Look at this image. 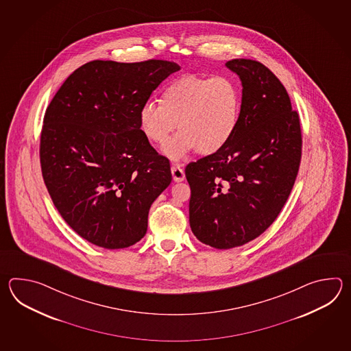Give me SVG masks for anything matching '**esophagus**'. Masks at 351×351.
<instances>
[{
    "instance_id": "esophagus-1",
    "label": "esophagus",
    "mask_w": 351,
    "mask_h": 351,
    "mask_svg": "<svg viewBox=\"0 0 351 351\" xmlns=\"http://www.w3.org/2000/svg\"><path fill=\"white\" fill-rule=\"evenodd\" d=\"M172 176L174 182H183L186 178L184 171L180 165H174L172 167Z\"/></svg>"
}]
</instances>
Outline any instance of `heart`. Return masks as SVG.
I'll list each match as a JSON object with an SVG mask.
<instances>
[{"mask_svg":"<svg viewBox=\"0 0 351 351\" xmlns=\"http://www.w3.org/2000/svg\"><path fill=\"white\" fill-rule=\"evenodd\" d=\"M242 93L228 76L186 74L169 82L157 101H147L139 110L142 134L163 147L174 130L180 132L165 147L172 159L191 150L210 156L223 149L239 127Z\"/></svg>","mask_w":351,"mask_h":351,"instance_id":"heart-1","label":"heart"}]
</instances>
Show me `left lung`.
Segmentation results:
<instances>
[{"instance_id": "obj_1", "label": "left lung", "mask_w": 351, "mask_h": 351, "mask_svg": "<svg viewBox=\"0 0 351 351\" xmlns=\"http://www.w3.org/2000/svg\"><path fill=\"white\" fill-rule=\"evenodd\" d=\"M226 66L242 82L239 127L223 149L189 163V224L202 243L242 246L266 231L291 193L301 162L298 112L269 69L250 59Z\"/></svg>"}]
</instances>
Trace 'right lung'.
<instances>
[{"instance_id":"add662e5","label":"right lung","mask_w":351,"mask_h":351,"mask_svg":"<svg viewBox=\"0 0 351 351\" xmlns=\"http://www.w3.org/2000/svg\"><path fill=\"white\" fill-rule=\"evenodd\" d=\"M178 64L94 60L67 77L47 106L40 163L53 204L80 237L108 250L145 236L150 206L172 182L171 165L138 115Z\"/></svg>"}]
</instances>
